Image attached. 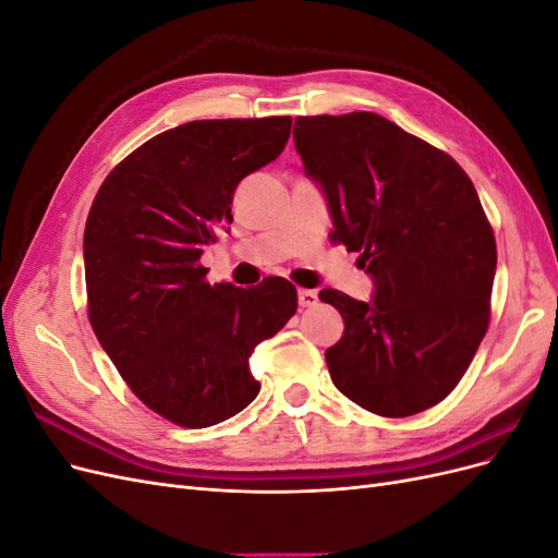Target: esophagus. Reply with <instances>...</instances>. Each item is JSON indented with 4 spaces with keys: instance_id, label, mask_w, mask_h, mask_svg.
Returning <instances> with one entry per match:
<instances>
[{
    "instance_id": "34e87169",
    "label": "esophagus",
    "mask_w": 558,
    "mask_h": 558,
    "mask_svg": "<svg viewBox=\"0 0 558 558\" xmlns=\"http://www.w3.org/2000/svg\"><path fill=\"white\" fill-rule=\"evenodd\" d=\"M316 302H318L316 291H307V289L298 291V305H300V307H314Z\"/></svg>"
}]
</instances>
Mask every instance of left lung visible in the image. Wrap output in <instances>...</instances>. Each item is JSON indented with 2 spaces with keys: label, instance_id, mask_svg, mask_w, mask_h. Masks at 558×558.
Listing matches in <instances>:
<instances>
[{
  "label": "left lung",
  "instance_id": "1",
  "mask_svg": "<svg viewBox=\"0 0 558 558\" xmlns=\"http://www.w3.org/2000/svg\"><path fill=\"white\" fill-rule=\"evenodd\" d=\"M305 174L332 242L359 251L373 300L318 298L344 318L326 351L332 384L379 416H412L461 381L488 328L496 240L475 185L442 150L369 111L300 116Z\"/></svg>",
  "mask_w": 558,
  "mask_h": 558
}]
</instances>
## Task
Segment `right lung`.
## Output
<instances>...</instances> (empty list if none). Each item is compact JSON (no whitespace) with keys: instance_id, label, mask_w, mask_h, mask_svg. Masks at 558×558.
<instances>
[{"instance_id":"1","label":"right lung","mask_w":558,"mask_h":558,"mask_svg":"<svg viewBox=\"0 0 558 558\" xmlns=\"http://www.w3.org/2000/svg\"><path fill=\"white\" fill-rule=\"evenodd\" d=\"M291 116L193 121L130 154L105 179L83 232L88 318L148 410L207 428L258 396L248 359L298 310L281 277L207 283L205 246L232 223V195L279 158Z\"/></svg>"}]
</instances>
